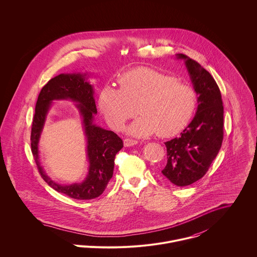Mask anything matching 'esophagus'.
<instances>
[{
	"mask_svg": "<svg viewBox=\"0 0 257 257\" xmlns=\"http://www.w3.org/2000/svg\"><path fill=\"white\" fill-rule=\"evenodd\" d=\"M123 145H124V147H134V146L138 145V142L135 140H131V139H124Z\"/></svg>",
	"mask_w": 257,
	"mask_h": 257,
	"instance_id": "esophagus-1",
	"label": "esophagus"
}]
</instances>
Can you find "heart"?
<instances>
[{
  "label": "heart",
  "mask_w": 257,
  "mask_h": 257,
  "mask_svg": "<svg viewBox=\"0 0 257 257\" xmlns=\"http://www.w3.org/2000/svg\"><path fill=\"white\" fill-rule=\"evenodd\" d=\"M118 83L120 89L110 85L101 89L98 106L114 130H120L140 110L141 116L126 127L133 137L156 133L173 137L187 126L196 110V92L171 75L140 67L122 74Z\"/></svg>",
  "instance_id": "heart-1"
}]
</instances>
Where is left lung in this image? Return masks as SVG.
Here are the masks:
<instances>
[{"instance_id":"obj_1","label":"left lung","mask_w":257,"mask_h":257,"mask_svg":"<svg viewBox=\"0 0 257 257\" xmlns=\"http://www.w3.org/2000/svg\"><path fill=\"white\" fill-rule=\"evenodd\" d=\"M175 56L184 61L198 95V107L181 136L165 143L167 164L161 172L171 183L184 187L201 179L220 151L223 139V107L220 89L212 75L182 53Z\"/></svg>"}]
</instances>
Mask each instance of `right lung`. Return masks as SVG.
<instances>
[{"label":"right lung","mask_w":257,"mask_h":257,"mask_svg":"<svg viewBox=\"0 0 257 257\" xmlns=\"http://www.w3.org/2000/svg\"><path fill=\"white\" fill-rule=\"evenodd\" d=\"M90 74L74 72L57 75L41 89L36 105L32 127V151L43 180L51 188L77 200H91L99 197L112 177L114 156L123 147L122 141L111 131L95 123L97 108L94 87L88 81ZM69 99L82 118L86 139V156L89 163L86 178L81 184L66 185L53 182L45 172L39 157V141L48 111L54 100Z\"/></svg>","instance_id":"add662e5"}]
</instances>
